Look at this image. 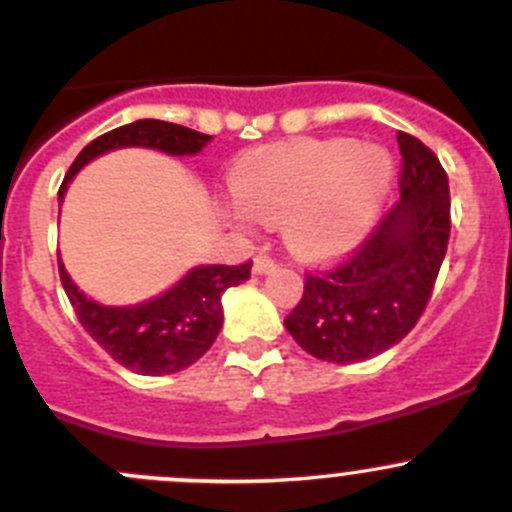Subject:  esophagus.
Instances as JSON below:
<instances>
[{"label":"esophagus","instance_id":"obj_1","mask_svg":"<svg viewBox=\"0 0 512 512\" xmlns=\"http://www.w3.org/2000/svg\"><path fill=\"white\" fill-rule=\"evenodd\" d=\"M275 270H277L275 260L267 255H257L255 262H252V272H255V275H270V272Z\"/></svg>","mask_w":512,"mask_h":512}]
</instances>
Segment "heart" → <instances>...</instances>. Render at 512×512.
Returning <instances> with one entry per match:
<instances>
[{"instance_id":"b5f03b06","label":"heart","mask_w":512,"mask_h":512,"mask_svg":"<svg viewBox=\"0 0 512 512\" xmlns=\"http://www.w3.org/2000/svg\"><path fill=\"white\" fill-rule=\"evenodd\" d=\"M394 185V160L376 143L294 141L247 156L232 178L227 218L285 223L287 245L307 260L352 250L379 220Z\"/></svg>"}]
</instances>
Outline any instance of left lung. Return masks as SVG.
<instances>
[{
    "mask_svg": "<svg viewBox=\"0 0 512 512\" xmlns=\"http://www.w3.org/2000/svg\"><path fill=\"white\" fill-rule=\"evenodd\" d=\"M401 200L342 265L307 275L285 319L307 354L332 364L374 359L414 329L431 299L451 235L448 175L438 158L399 131Z\"/></svg>",
    "mask_w": 512,
    "mask_h": 512,
    "instance_id": "1",
    "label": "left lung"
}]
</instances>
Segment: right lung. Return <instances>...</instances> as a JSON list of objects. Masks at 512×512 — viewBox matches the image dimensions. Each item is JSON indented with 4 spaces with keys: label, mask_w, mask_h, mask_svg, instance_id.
I'll list each match as a JSON object with an SVG mask.
<instances>
[{
    "label": "right lung",
    "mask_w": 512,
    "mask_h": 512,
    "mask_svg": "<svg viewBox=\"0 0 512 512\" xmlns=\"http://www.w3.org/2000/svg\"><path fill=\"white\" fill-rule=\"evenodd\" d=\"M210 143V136L178 123L143 118L113 128L91 141L76 156L59 188V208L69 183L84 165L118 151V148H151L165 156H195ZM252 262L245 265H198L173 287L146 302L111 307L86 297L66 272L59 257V277L81 327L126 369L143 376H163L188 369L200 359L223 327V292L250 280Z\"/></svg>",
    "instance_id": "obj_1"
}]
</instances>
